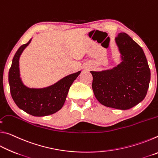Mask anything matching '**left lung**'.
Here are the masks:
<instances>
[{
  "label": "left lung",
  "instance_id": "obj_1",
  "mask_svg": "<svg viewBox=\"0 0 158 158\" xmlns=\"http://www.w3.org/2000/svg\"><path fill=\"white\" fill-rule=\"evenodd\" d=\"M115 40L122 62L111 69L90 72L92 89L102 105L126 110L145 98L151 71L142 48L127 34L120 33Z\"/></svg>",
  "mask_w": 158,
  "mask_h": 158
}]
</instances>
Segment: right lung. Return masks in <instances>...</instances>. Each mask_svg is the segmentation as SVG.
Returning <instances> with one entry per match:
<instances>
[{
    "label": "right lung",
    "instance_id": "1",
    "mask_svg": "<svg viewBox=\"0 0 158 158\" xmlns=\"http://www.w3.org/2000/svg\"><path fill=\"white\" fill-rule=\"evenodd\" d=\"M19 48L12 59L9 70V84L12 98L19 109L34 116H44L56 113L63 107L69 88L81 71L66 76L53 85L43 89H30L23 84L20 78L19 57L25 48L31 43Z\"/></svg>",
    "mask_w": 158,
    "mask_h": 158
}]
</instances>
